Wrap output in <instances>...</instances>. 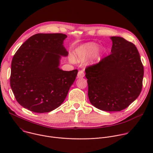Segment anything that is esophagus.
<instances>
[{"mask_svg":"<svg viewBox=\"0 0 153 153\" xmlns=\"http://www.w3.org/2000/svg\"><path fill=\"white\" fill-rule=\"evenodd\" d=\"M85 76V73L83 71H79L77 74V77L78 78H83Z\"/></svg>","mask_w":153,"mask_h":153,"instance_id":"34e87169","label":"esophagus"}]
</instances>
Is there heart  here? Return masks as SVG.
<instances>
[{"mask_svg":"<svg viewBox=\"0 0 153 153\" xmlns=\"http://www.w3.org/2000/svg\"><path fill=\"white\" fill-rule=\"evenodd\" d=\"M98 48L97 44L90 42L85 43L78 47L74 52L75 59L79 61H82L92 56Z\"/></svg>","mask_w":153,"mask_h":153,"instance_id":"heart-1","label":"heart"}]
</instances>
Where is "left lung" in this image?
<instances>
[{
	"label": "left lung",
	"instance_id": "1",
	"mask_svg": "<svg viewBox=\"0 0 153 153\" xmlns=\"http://www.w3.org/2000/svg\"><path fill=\"white\" fill-rule=\"evenodd\" d=\"M111 53L87 67L85 77L91 103L100 110L120 111L139 96L143 66L136 47L123 37H110Z\"/></svg>",
	"mask_w": 153,
	"mask_h": 153
}]
</instances>
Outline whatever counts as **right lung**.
Instances as JSON below:
<instances>
[{"label":"right lung","instance_id":"add662e5","mask_svg":"<svg viewBox=\"0 0 153 153\" xmlns=\"http://www.w3.org/2000/svg\"><path fill=\"white\" fill-rule=\"evenodd\" d=\"M66 34H34L27 40L13 56L10 85L17 102L27 110L48 113L66 98L77 70L59 68L61 56H67L63 45Z\"/></svg>","mask_w":153,"mask_h":153}]
</instances>
